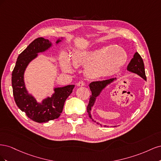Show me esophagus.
<instances>
[{
	"instance_id": "1",
	"label": "esophagus",
	"mask_w": 161,
	"mask_h": 161,
	"mask_svg": "<svg viewBox=\"0 0 161 161\" xmlns=\"http://www.w3.org/2000/svg\"><path fill=\"white\" fill-rule=\"evenodd\" d=\"M85 82L83 81H79L77 83V86H85Z\"/></svg>"
}]
</instances>
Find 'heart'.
<instances>
[{
	"mask_svg": "<svg viewBox=\"0 0 161 161\" xmlns=\"http://www.w3.org/2000/svg\"><path fill=\"white\" fill-rule=\"evenodd\" d=\"M127 56L119 46L103 47L92 51L77 52L72 58L75 66H88L86 73L89 76H108L115 75L126 62ZM62 67L65 71L71 70L70 60L64 56Z\"/></svg>",
	"mask_w": 161,
	"mask_h": 161,
	"instance_id": "heart-1",
	"label": "heart"
}]
</instances>
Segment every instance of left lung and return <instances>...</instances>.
I'll return each mask as SVG.
<instances>
[{
    "mask_svg": "<svg viewBox=\"0 0 161 161\" xmlns=\"http://www.w3.org/2000/svg\"><path fill=\"white\" fill-rule=\"evenodd\" d=\"M127 69H128V70H129L130 72H132L134 73H136V74L138 75L139 76L143 78L144 80H147V76H146V74H145L144 62H143L142 57L140 56V55L137 52L135 53L134 58L131 60L130 62L129 63ZM114 80V79L113 78V79H109L108 80L94 81V82H92L89 85L90 89L92 92V95H91V97H90L89 104L86 108L87 112H88L89 118L92 119V121L98 125L99 124L96 122V121H94L91 118V108L94 104L96 97L99 94V92L101 91V90L103 88H105V86L109 84L110 82H111ZM100 125H101V124H100ZM105 127H106V125H105Z\"/></svg>",
    "mask_w": 161,
    "mask_h": 161,
    "instance_id": "8db88e82",
    "label": "left lung"
}]
</instances>
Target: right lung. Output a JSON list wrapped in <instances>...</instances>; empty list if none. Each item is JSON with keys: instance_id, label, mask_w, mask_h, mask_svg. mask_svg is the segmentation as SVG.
<instances>
[{"instance_id": "obj_1", "label": "right lung", "mask_w": 161, "mask_h": 161, "mask_svg": "<svg viewBox=\"0 0 161 161\" xmlns=\"http://www.w3.org/2000/svg\"><path fill=\"white\" fill-rule=\"evenodd\" d=\"M59 42L58 41L57 43ZM51 46L50 42L43 37L33 40L23 51L16 62L12 72V86L14 99L18 108L25 112L31 120L37 123L47 122L59 118L62 112L65 101L72 93L75 85H68L55 89V93L47 98L42 104L27 94L23 80V74L27 64L37 56L38 52L45 51Z\"/></svg>"}]
</instances>
